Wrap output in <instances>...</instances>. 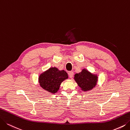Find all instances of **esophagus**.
I'll use <instances>...</instances> for the list:
<instances>
[{"mask_svg": "<svg viewBox=\"0 0 130 130\" xmlns=\"http://www.w3.org/2000/svg\"><path fill=\"white\" fill-rule=\"evenodd\" d=\"M68 74H69V77L72 78V77H73V75H74V72L73 71H69Z\"/></svg>", "mask_w": 130, "mask_h": 130, "instance_id": "1", "label": "esophagus"}]
</instances>
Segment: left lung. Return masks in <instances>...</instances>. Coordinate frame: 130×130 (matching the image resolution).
I'll return each instance as SVG.
<instances>
[{
    "label": "left lung",
    "instance_id": "1",
    "mask_svg": "<svg viewBox=\"0 0 130 130\" xmlns=\"http://www.w3.org/2000/svg\"><path fill=\"white\" fill-rule=\"evenodd\" d=\"M74 79L82 90L87 91L95 86L98 81V76L84 69L82 72L75 75Z\"/></svg>",
    "mask_w": 130,
    "mask_h": 130
}]
</instances>
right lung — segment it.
Returning a JSON list of instances; mask_svg holds the SVG:
<instances>
[{
    "instance_id": "obj_1",
    "label": "right lung",
    "mask_w": 130,
    "mask_h": 130,
    "mask_svg": "<svg viewBox=\"0 0 130 130\" xmlns=\"http://www.w3.org/2000/svg\"><path fill=\"white\" fill-rule=\"evenodd\" d=\"M68 78V74L64 70L60 71L52 67L39 76V83L43 89L54 94L59 90L61 83Z\"/></svg>"
}]
</instances>
